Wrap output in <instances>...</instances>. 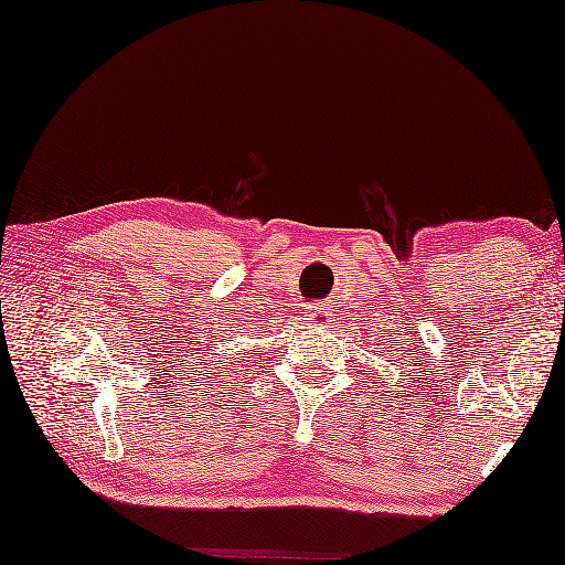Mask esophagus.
<instances>
[{
    "mask_svg": "<svg viewBox=\"0 0 565 565\" xmlns=\"http://www.w3.org/2000/svg\"><path fill=\"white\" fill-rule=\"evenodd\" d=\"M312 318H318V320L322 322V320L327 318V308H320V310H315V312H312Z\"/></svg>",
    "mask_w": 565,
    "mask_h": 565,
    "instance_id": "obj_1",
    "label": "esophagus"
}]
</instances>
